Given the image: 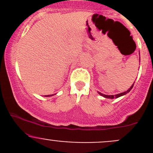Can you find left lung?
<instances>
[{
  "instance_id": "obj_1",
  "label": "left lung",
  "mask_w": 153,
  "mask_h": 153,
  "mask_svg": "<svg viewBox=\"0 0 153 153\" xmlns=\"http://www.w3.org/2000/svg\"><path fill=\"white\" fill-rule=\"evenodd\" d=\"M134 83H135V82H134ZM133 85H134V84H132V85L130 86V88H129V89H128L127 91H126V92H121V93L117 94V95H104V94L101 93V92H98V94H99V95H101V96L104 97V98H111V99H112V98H119V97H121V96H123V95H126V94H127L128 92H129V91H130L131 89H132V88L133 87Z\"/></svg>"
}]
</instances>
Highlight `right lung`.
<instances>
[{
	"instance_id": "obj_1",
	"label": "right lung",
	"mask_w": 153,
	"mask_h": 153,
	"mask_svg": "<svg viewBox=\"0 0 153 153\" xmlns=\"http://www.w3.org/2000/svg\"><path fill=\"white\" fill-rule=\"evenodd\" d=\"M53 95H44L45 97H49V96H52Z\"/></svg>"
}]
</instances>
